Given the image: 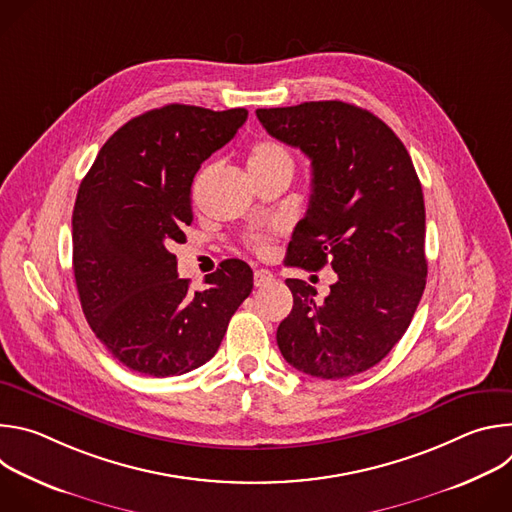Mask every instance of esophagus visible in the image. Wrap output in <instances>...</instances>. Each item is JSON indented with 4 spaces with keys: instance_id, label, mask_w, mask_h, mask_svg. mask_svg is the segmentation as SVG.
Listing matches in <instances>:
<instances>
[{
    "instance_id": "34e87169",
    "label": "esophagus",
    "mask_w": 512,
    "mask_h": 512,
    "mask_svg": "<svg viewBox=\"0 0 512 512\" xmlns=\"http://www.w3.org/2000/svg\"><path fill=\"white\" fill-rule=\"evenodd\" d=\"M273 281H275V277H273V273L267 271V269H257L255 275H253L255 287H267V285H271Z\"/></svg>"
}]
</instances>
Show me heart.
<instances>
[{
	"label": "heart",
	"instance_id": "1",
	"mask_svg": "<svg viewBox=\"0 0 512 512\" xmlns=\"http://www.w3.org/2000/svg\"><path fill=\"white\" fill-rule=\"evenodd\" d=\"M271 168H291L294 170V160L287 154L285 148H281L275 141H259L253 145L251 156H249V170L251 174L265 172ZM269 237L267 235H253L251 237V247L257 253H267L269 251Z\"/></svg>",
	"mask_w": 512,
	"mask_h": 512
}]
</instances>
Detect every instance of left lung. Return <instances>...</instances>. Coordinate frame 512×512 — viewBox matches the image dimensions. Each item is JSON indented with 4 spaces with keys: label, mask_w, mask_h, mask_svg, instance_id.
<instances>
[{
    "label": "left lung",
    "mask_w": 512,
    "mask_h": 512,
    "mask_svg": "<svg viewBox=\"0 0 512 512\" xmlns=\"http://www.w3.org/2000/svg\"><path fill=\"white\" fill-rule=\"evenodd\" d=\"M257 119L312 160L310 206L287 265L330 263L338 275L322 304L310 283L285 279L294 308L277 346L318 379L364 373L401 340L425 289V204L411 156L377 115L342 101L257 109Z\"/></svg>",
    "instance_id": "obj_1"
}]
</instances>
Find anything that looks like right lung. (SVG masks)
Segmentation results:
<instances>
[{
    "mask_svg": "<svg viewBox=\"0 0 512 512\" xmlns=\"http://www.w3.org/2000/svg\"><path fill=\"white\" fill-rule=\"evenodd\" d=\"M247 115L178 103L137 115L105 141L81 182L72 210L81 306L111 356L135 373L174 377L202 367L251 294L245 261H223L206 289L192 291L170 251L186 241L200 164Z\"/></svg>",
    "mask_w": 512,
    "mask_h": 512,
    "instance_id": "1",
    "label": "right lung"
}]
</instances>
